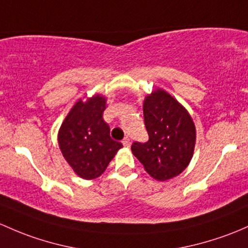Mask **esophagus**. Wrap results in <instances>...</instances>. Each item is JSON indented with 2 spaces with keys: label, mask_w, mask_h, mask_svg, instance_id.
<instances>
[{
  "label": "esophagus",
  "mask_w": 248,
  "mask_h": 248,
  "mask_svg": "<svg viewBox=\"0 0 248 248\" xmlns=\"http://www.w3.org/2000/svg\"><path fill=\"white\" fill-rule=\"evenodd\" d=\"M122 144H124V147H129V139H128V137H126L124 140H122Z\"/></svg>",
  "instance_id": "obj_1"
}]
</instances>
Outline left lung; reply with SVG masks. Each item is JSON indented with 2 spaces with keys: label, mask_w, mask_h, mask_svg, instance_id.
<instances>
[{
  "label": "left lung",
  "mask_w": 248,
  "mask_h": 248,
  "mask_svg": "<svg viewBox=\"0 0 248 248\" xmlns=\"http://www.w3.org/2000/svg\"><path fill=\"white\" fill-rule=\"evenodd\" d=\"M142 109L148 141L134 142L132 152L150 176L168 181L189 165L196 144V127L189 111L160 88L146 96Z\"/></svg>",
  "instance_id": "obj_1"
}]
</instances>
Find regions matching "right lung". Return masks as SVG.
Instances as JSON below:
<instances>
[{
	"instance_id": "obj_1",
	"label": "right lung",
	"mask_w": 248,
	"mask_h": 248,
	"mask_svg": "<svg viewBox=\"0 0 248 248\" xmlns=\"http://www.w3.org/2000/svg\"><path fill=\"white\" fill-rule=\"evenodd\" d=\"M107 108L104 96L78 100L62 121L58 144L62 157L83 179H95L106 171L122 144L110 138V128L103 120Z\"/></svg>"
}]
</instances>
